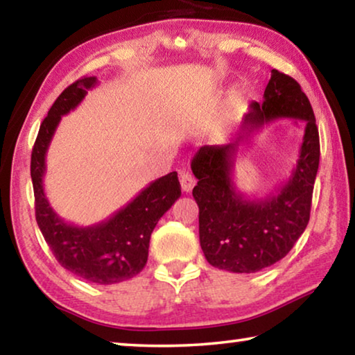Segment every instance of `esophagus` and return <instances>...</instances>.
<instances>
[{
	"label": "esophagus",
	"instance_id": "obj_1",
	"mask_svg": "<svg viewBox=\"0 0 355 355\" xmlns=\"http://www.w3.org/2000/svg\"><path fill=\"white\" fill-rule=\"evenodd\" d=\"M180 183H182V189L184 192H191L196 186V178L189 172H182L180 173Z\"/></svg>",
	"mask_w": 355,
	"mask_h": 355
}]
</instances>
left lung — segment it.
<instances>
[{
	"instance_id": "8db88e82",
	"label": "left lung",
	"mask_w": 355,
	"mask_h": 355,
	"mask_svg": "<svg viewBox=\"0 0 355 355\" xmlns=\"http://www.w3.org/2000/svg\"><path fill=\"white\" fill-rule=\"evenodd\" d=\"M277 118L306 125L297 167L274 195L248 200L232 183L239 146ZM318 166L320 135L307 95L296 80L272 70L263 101L250 105L235 139L227 146L200 147L191 163L199 180L192 196L199 205V236L207 261L225 271L250 274L282 260L309 224Z\"/></svg>"
}]
</instances>
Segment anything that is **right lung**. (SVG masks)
<instances>
[{"label":"right lung","instance_id":"right-lung-1","mask_svg":"<svg viewBox=\"0 0 355 355\" xmlns=\"http://www.w3.org/2000/svg\"><path fill=\"white\" fill-rule=\"evenodd\" d=\"M95 84V76L81 78L70 84L53 103L34 144L31 178L35 220L59 264L92 284L111 285L142 271L153 228L182 196V188L177 172H171L150 183L130 203L98 224L78 227L59 218L44 191L46 150L62 116L73 111Z\"/></svg>","mask_w":355,"mask_h":355}]
</instances>
